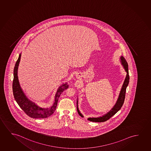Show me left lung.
Listing matches in <instances>:
<instances>
[{"mask_svg": "<svg viewBox=\"0 0 151 151\" xmlns=\"http://www.w3.org/2000/svg\"><path fill=\"white\" fill-rule=\"evenodd\" d=\"M121 62L123 65V67L125 69V71L127 73V76L125 78V81H124L123 86L121 89V91H120V93L118 99L117 100L116 104L114 105V108L107 114H106L104 116H103L99 118H89L88 119V120L91 121L92 122H104L106 121L109 120V119L111 118L112 116H114L115 114H116L119 110H120V109L121 108V107L123 106V103L125 99V93H126V89L128 86L129 83V79H130V77L129 75V70H128V64L127 62L125 60V58H123V56L121 57ZM78 101H77V105ZM77 111L81 116L83 117L82 116V114H81V112H79L78 107L77 106Z\"/></svg>", "mask_w": 151, "mask_h": 151, "instance_id": "8db88e82", "label": "left lung"}]
</instances>
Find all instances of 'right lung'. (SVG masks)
<instances>
[{
    "instance_id": "obj_1",
    "label": "right lung",
    "mask_w": 151,
    "mask_h": 151,
    "mask_svg": "<svg viewBox=\"0 0 151 151\" xmlns=\"http://www.w3.org/2000/svg\"><path fill=\"white\" fill-rule=\"evenodd\" d=\"M20 58L21 54L19 56L14 70L12 91L15 100L19 107L23 110V111L31 118L36 119L46 118L51 116L55 111L58 98L61 93L68 87V85L67 84H63L58 88L56 94L55 102L52 107L48 108H42L41 107H39L35 103L31 101L30 100H29L26 97V96L24 95V93L20 88L17 75L18 68L20 60Z\"/></svg>"
}]
</instances>
